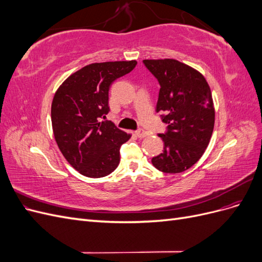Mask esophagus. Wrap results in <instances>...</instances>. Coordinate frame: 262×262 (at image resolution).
<instances>
[{
    "mask_svg": "<svg viewBox=\"0 0 262 262\" xmlns=\"http://www.w3.org/2000/svg\"><path fill=\"white\" fill-rule=\"evenodd\" d=\"M147 134H148V133H147L145 130H143V129H140V130L137 131V137H138V138H141V139H142V138H145V137L147 136Z\"/></svg>",
    "mask_w": 262,
    "mask_h": 262,
    "instance_id": "esophagus-1",
    "label": "esophagus"
}]
</instances>
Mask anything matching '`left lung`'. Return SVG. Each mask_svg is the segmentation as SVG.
<instances>
[{"mask_svg": "<svg viewBox=\"0 0 262 262\" xmlns=\"http://www.w3.org/2000/svg\"><path fill=\"white\" fill-rule=\"evenodd\" d=\"M161 85L156 112H164L167 131L161 133L163 153L152 158L166 173L189 169L203 155L212 137L215 112L210 86L193 68L173 59L143 60Z\"/></svg>", "mask_w": 262, "mask_h": 262, "instance_id": "obj_1", "label": "left lung"}]
</instances>
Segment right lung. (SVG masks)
Returning a JSON list of instances; mask_svg holds the SVG:
<instances>
[{"mask_svg": "<svg viewBox=\"0 0 262 262\" xmlns=\"http://www.w3.org/2000/svg\"><path fill=\"white\" fill-rule=\"evenodd\" d=\"M137 63H92L70 75L54 94L51 121L55 142L70 165L86 177L112 173L120 162V146L131 138L100 119L110 110V85L130 73Z\"/></svg>", "mask_w": 262, "mask_h": 262, "instance_id": "right-lung-1", "label": "right lung"}]
</instances>
